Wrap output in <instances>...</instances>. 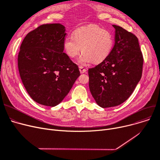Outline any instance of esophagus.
I'll use <instances>...</instances> for the list:
<instances>
[{"instance_id": "1", "label": "esophagus", "mask_w": 160, "mask_h": 160, "mask_svg": "<svg viewBox=\"0 0 160 160\" xmlns=\"http://www.w3.org/2000/svg\"><path fill=\"white\" fill-rule=\"evenodd\" d=\"M79 70H80V72L81 74L84 73V72H86L87 71L86 69H85L84 67H82V66H80V67H79Z\"/></svg>"}]
</instances>
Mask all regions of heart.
I'll return each mask as SVG.
<instances>
[{
  "label": "heart",
  "mask_w": 160,
  "mask_h": 160,
  "mask_svg": "<svg viewBox=\"0 0 160 160\" xmlns=\"http://www.w3.org/2000/svg\"><path fill=\"white\" fill-rule=\"evenodd\" d=\"M114 44L112 33L97 25H89L76 30L72 37L66 38L63 41V49L71 58H77L82 52L78 60L81 65L93 62H102L111 53Z\"/></svg>",
  "instance_id": "obj_1"
}]
</instances>
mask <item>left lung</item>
<instances>
[{
    "instance_id": "8db88e82",
    "label": "left lung",
    "mask_w": 160,
    "mask_h": 160,
    "mask_svg": "<svg viewBox=\"0 0 160 160\" xmlns=\"http://www.w3.org/2000/svg\"><path fill=\"white\" fill-rule=\"evenodd\" d=\"M113 27L115 45L111 53L88 70L90 92L103 108L119 106L130 97L141 80L143 64L138 38L119 26Z\"/></svg>"
}]
</instances>
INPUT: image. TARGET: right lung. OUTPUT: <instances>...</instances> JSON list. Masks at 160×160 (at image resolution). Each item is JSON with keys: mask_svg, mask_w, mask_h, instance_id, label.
<instances>
[{"mask_svg": "<svg viewBox=\"0 0 160 160\" xmlns=\"http://www.w3.org/2000/svg\"><path fill=\"white\" fill-rule=\"evenodd\" d=\"M65 28L60 23L41 25L22 42L18 68L23 85L37 103L60 104L80 75L78 66L63 52Z\"/></svg>", "mask_w": 160, "mask_h": 160, "instance_id": "add662e5", "label": "right lung"}]
</instances>
